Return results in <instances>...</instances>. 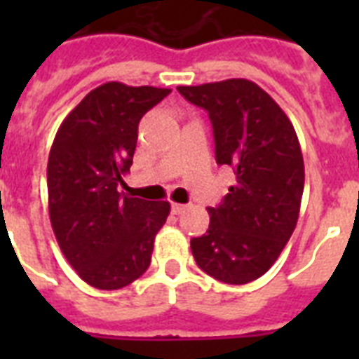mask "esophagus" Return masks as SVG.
<instances>
[{"label": "esophagus", "instance_id": "1", "mask_svg": "<svg viewBox=\"0 0 359 359\" xmlns=\"http://www.w3.org/2000/svg\"><path fill=\"white\" fill-rule=\"evenodd\" d=\"M188 208V205H182V203H173L171 205V212L173 214H182Z\"/></svg>", "mask_w": 359, "mask_h": 359}]
</instances>
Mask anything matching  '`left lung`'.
<instances>
[{"instance_id": "1", "label": "left lung", "mask_w": 359, "mask_h": 359, "mask_svg": "<svg viewBox=\"0 0 359 359\" xmlns=\"http://www.w3.org/2000/svg\"><path fill=\"white\" fill-rule=\"evenodd\" d=\"M212 123L216 162L236 184L208 208L207 235L191 238L197 266L218 281L244 285L278 261L298 222L304 158L294 126L266 91L244 78L177 87Z\"/></svg>"}]
</instances>
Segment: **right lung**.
<instances>
[{
    "mask_svg": "<svg viewBox=\"0 0 359 359\" xmlns=\"http://www.w3.org/2000/svg\"><path fill=\"white\" fill-rule=\"evenodd\" d=\"M171 89L108 81L61 123L48 156V208L57 244L86 283L117 290L145 273L168 201L117 191L130 171L141 117Z\"/></svg>",
    "mask_w": 359,
    "mask_h": 359,
    "instance_id": "add662e5",
    "label": "right lung"
}]
</instances>
